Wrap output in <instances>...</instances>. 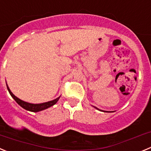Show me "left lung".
<instances>
[{
    "instance_id": "obj_1",
    "label": "left lung",
    "mask_w": 151,
    "mask_h": 151,
    "mask_svg": "<svg viewBox=\"0 0 151 151\" xmlns=\"http://www.w3.org/2000/svg\"><path fill=\"white\" fill-rule=\"evenodd\" d=\"M94 108H96V109H97V110H101V111H103V110H99V109H98V108H97L96 107V106H94ZM104 112H106V111H104Z\"/></svg>"
}]
</instances>
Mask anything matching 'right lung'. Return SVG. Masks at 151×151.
Instances as JSON below:
<instances>
[{
    "label": "right lung",
    "mask_w": 151,
    "mask_h": 151,
    "mask_svg": "<svg viewBox=\"0 0 151 151\" xmlns=\"http://www.w3.org/2000/svg\"><path fill=\"white\" fill-rule=\"evenodd\" d=\"M6 88H7L8 91H9L10 94L11 95V97H13V99L15 100L16 102H17L19 106H22L23 109H25V110H29V111L31 112H39L41 111V110H45V109H47V108L50 107V106H54L56 103L58 101V100L60 99V97H58L57 98H56L55 100L48 101V102L42 103V104H30V103L22 101V100H20L17 97H16V96L12 93L11 91L10 90V88L8 87L7 84H6Z\"/></svg>",
    "instance_id": "obj_1"
}]
</instances>
